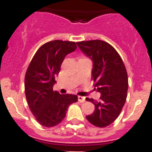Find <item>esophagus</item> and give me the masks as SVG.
Segmentation results:
<instances>
[{"mask_svg":"<svg viewBox=\"0 0 152 152\" xmlns=\"http://www.w3.org/2000/svg\"><path fill=\"white\" fill-rule=\"evenodd\" d=\"M78 101L80 102H85V97H83V96H78Z\"/></svg>","mask_w":152,"mask_h":152,"instance_id":"34e87169","label":"esophagus"}]
</instances>
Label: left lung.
Returning a JSON list of instances; mask_svg holds the SVG:
<instances>
[{
    "label": "left lung",
    "instance_id": "1",
    "mask_svg": "<svg viewBox=\"0 0 152 152\" xmlns=\"http://www.w3.org/2000/svg\"><path fill=\"white\" fill-rule=\"evenodd\" d=\"M76 44L92 61L91 76L95 88L101 94L99 102L86 99L95 104V108L86 118L95 126L106 127L119 116L127 97L129 83L125 64L115 49L106 42L91 40Z\"/></svg>",
    "mask_w": 152,
    "mask_h": 152
}]
</instances>
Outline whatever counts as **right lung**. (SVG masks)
Segmentation results:
<instances>
[{
  "label": "right lung",
  "instance_id": "obj_1",
  "mask_svg": "<svg viewBox=\"0 0 152 152\" xmlns=\"http://www.w3.org/2000/svg\"><path fill=\"white\" fill-rule=\"evenodd\" d=\"M76 49L74 42H49L38 50L28 66L25 95L31 113L42 126L53 127L61 122L69 106L78 100L75 95H61L53 91L64 57Z\"/></svg>",
  "mask_w": 152,
  "mask_h": 152
}]
</instances>
